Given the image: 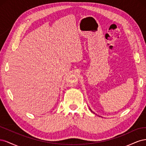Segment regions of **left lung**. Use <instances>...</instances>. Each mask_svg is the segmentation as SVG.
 <instances>
[{"instance_id": "left-lung-1", "label": "left lung", "mask_w": 146, "mask_h": 146, "mask_svg": "<svg viewBox=\"0 0 146 146\" xmlns=\"http://www.w3.org/2000/svg\"><path fill=\"white\" fill-rule=\"evenodd\" d=\"M90 110H91V112H93V111H92V110H91V108H90Z\"/></svg>"}]
</instances>
